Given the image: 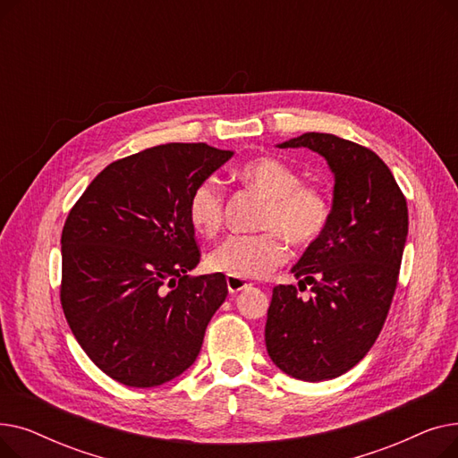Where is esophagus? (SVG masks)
Returning a JSON list of instances; mask_svg holds the SVG:
<instances>
[{"label":"esophagus","instance_id":"obj_1","mask_svg":"<svg viewBox=\"0 0 458 458\" xmlns=\"http://www.w3.org/2000/svg\"><path fill=\"white\" fill-rule=\"evenodd\" d=\"M226 285H228V292L233 295V293H237V292H242V290H245V287H249L250 284L247 282V280H243V278H235V276H228L226 278Z\"/></svg>","mask_w":458,"mask_h":458}]
</instances>
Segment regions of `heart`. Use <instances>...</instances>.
I'll return each instance as SVG.
<instances>
[{
  "label": "heart",
  "mask_w": 458,
  "mask_h": 458,
  "mask_svg": "<svg viewBox=\"0 0 458 458\" xmlns=\"http://www.w3.org/2000/svg\"><path fill=\"white\" fill-rule=\"evenodd\" d=\"M239 178L267 197L261 226L269 230L228 237L209 254L208 263L213 271L228 276L261 278L287 258L284 235L301 247L318 242L330 223L332 206L323 189L301 183L299 173L276 157L247 161L239 168ZM187 215L200 235L219 233L225 223V192L219 180L209 176L195 185Z\"/></svg>",
  "instance_id": "1"
}]
</instances>
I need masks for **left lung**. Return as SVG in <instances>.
Masks as SVG:
<instances>
[{
    "mask_svg": "<svg viewBox=\"0 0 458 458\" xmlns=\"http://www.w3.org/2000/svg\"><path fill=\"white\" fill-rule=\"evenodd\" d=\"M278 148H310L334 174L330 223L292 267L295 285L273 287L266 345L293 378L319 382L352 369L386 321L408 235L403 192L375 152L332 133L308 131Z\"/></svg>",
    "mask_w": 458,
    "mask_h": 458,
    "instance_id": "obj_1",
    "label": "left lung"
}]
</instances>
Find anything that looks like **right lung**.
I'll use <instances>...</instances> for the list:
<instances>
[{
    "label": "right lung",
    "mask_w": 458,
    "mask_h": 458,
    "mask_svg": "<svg viewBox=\"0 0 458 458\" xmlns=\"http://www.w3.org/2000/svg\"><path fill=\"white\" fill-rule=\"evenodd\" d=\"M233 156L206 142H168L107 165L70 209L61 235V304L78 344L131 388L176 378L195 362L228 295L200 261L191 191Z\"/></svg>",
    "instance_id": "right-lung-1"
}]
</instances>
